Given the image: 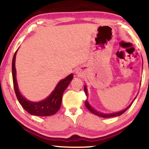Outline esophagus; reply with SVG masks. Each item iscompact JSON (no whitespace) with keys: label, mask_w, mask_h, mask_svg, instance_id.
<instances>
[{"label":"esophagus","mask_w":149,"mask_h":149,"mask_svg":"<svg viewBox=\"0 0 149 149\" xmlns=\"http://www.w3.org/2000/svg\"><path fill=\"white\" fill-rule=\"evenodd\" d=\"M76 73H77V74L78 75L79 77H82V75H83V72L80 70V69H79V70H77V72H76Z\"/></svg>","instance_id":"34e87169"}]
</instances>
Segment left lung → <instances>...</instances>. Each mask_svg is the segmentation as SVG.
<instances>
[{
	"instance_id": "1",
	"label": "left lung",
	"mask_w": 149,
	"mask_h": 149,
	"mask_svg": "<svg viewBox=\"0 0 149 149\" xmlns=\"http://www.w3.org/2000/svg\"><path fill=\"white\" fill-rule=\"evenodd\" d=\"M84 91H85V94H86L87 97H88V95H87V87L86 85H85L84 86ZM136 98V97L134 98V100L132 102V103L130 104L128 106V107L125 109L123 111H121L119 112H117V113H101V112H99V111H97L96 110H95L93 109V107H91V106L89 104L88 101H87V100H85V107H87V109L89 110V111L91 112V113L94 114V115H97V116H99V117H104V118H109V117H117V116H119V115H121L122 114L125 113V112L127 111V110L129 109V108L131 107V105L132 104V103L134 102V101L135 100V99Z\"/></svg>"
}]
</instances>
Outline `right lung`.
Wrapping results in <instances>:
<instances>
[{
  "instance_id": "add662e5",
  "label": "right lung",
  "mask_w": 149,
  "mask_h": 149,
  "mask_svg": "<svg viewBox=\"0 0 149 149\" xmlns=\"http://www.w3.org/2000/svg\"><path fill=\"white\" fill-rule=\"evenodd\" d=\"M17 52V50L14 54L13 61H12V76H13L14 89H15L16 96L20 104L25 111L32 115L47 117V116H51L56 114L60 109L63 93L73 79V74H69L65 79L59 81L56 87H55L54 90L43 100L40 102H32L28 100L20 93L17 79H16L15 62Z\"/></svg>"
}]
</instances>
